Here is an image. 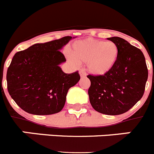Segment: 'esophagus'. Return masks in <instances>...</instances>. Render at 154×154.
Segmentation results:
<instances>
[{
  "mask_svg": "<svg viewBox=\"0 0 154 154\" xmlns=\"http://www.w3.org/2000/svg\"><path fill=\"white\" fill-rule=\"evenodd\" d=\"M79 75L81 77H85V76H86V72H85V71L82 69V70L79 71Z\"/></svg>",
  "mask_w": 154,
  "mask_h": 154,
  "instance_id": "34e87169",
  "label": "esophagus"
}]
</instances>
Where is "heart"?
<instances>
[{"mask_svg":"<svg viewBox=\"0 0 154 154\" xmlns=\"http://www.w3.org/2000/svg\"><path fill=\"white\" fill-rule=\"evenodd\" d=\"M70 60L75 65L86 62L87 69L96 75L109 72L117 62L119 48L115 42L87 38L75 42Z\"/></svg>","mask_w":154,"mask_h":154,"instance_id":"b5f03b06","label":"heart"}]
</instances>
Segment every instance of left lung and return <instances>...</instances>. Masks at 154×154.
I'll list each match as a JSON object with an SVG mask.
<instances>
[{
  "label": "left lung",
  "mask_w": 154,
  "mask_h": 154,
  "mask_svg": "<svg viewBox=\"0 0 154 154\" xmlns=\"http://www.w3.org/2000/svg\"><path fill=\"white\" fill-rule=\"evenodd\" d=\"M108 40L119 48L117 62L106 74L87 76L91 82L88 93L94 109L116 116L127 112L142 98L148 70L140 49L119 37Z\"/></svg>",
  "instance_id": "obj_1"
}]
</instances>
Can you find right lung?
Listing matches in <instances>:
<instances>
[{
    "mask_svg": "<svg viewBox=\"0 0 154 154\" xmlns=\"http://www.w3.org/2000/svg\"><path fill=\"white\" fill-rule=\"evenodd\" d=\"M71 39L38 43L14 55L7 72L8 90L24 111L51 115L63 109L68 91L80 79L78 71L66 74L59 66L66 61L60 50Z\"/></svg>",
    "mask_w": 154,
    "mask_h": 154,
    "instance_id": "1",
    "label": "right lung"
}]
</instances>
